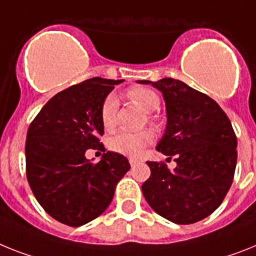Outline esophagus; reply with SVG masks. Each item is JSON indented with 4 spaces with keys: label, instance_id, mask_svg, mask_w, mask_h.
Masks as SVG:
<instances>
[{
    "label": "esophagus",
    "instance_id": "obj_1",
    "mask_svg": "<svg viewBox=\"0 0 256 256\" xmlns=\"http://www.w3.org/2000/svg\"><path fill=\"white\" fill-rule=\"evenodd\" d=\"M128 162H130V165H132V166H135V165H136L139 162V160H138V158H128Z\"/></svg>",
    "mask_w": 256,
    "mask_h": 256
}]
</instances>
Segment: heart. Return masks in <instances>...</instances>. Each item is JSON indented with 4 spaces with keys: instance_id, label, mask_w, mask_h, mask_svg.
<instances>
[{
    "instance_id": "heart-1",
    "label": "heart",
    "mask_w": 256,
    "mask_h": 256,
    "mask_svg": "<svg viewBox=\"0 0 256 256\" xmlns=\"http://www.w3.org/2000/svg\"><path fill=\"white\" fill-rule=\"evenodd\" d=\"M128 100L146 113L156 110L160 105V98L154 91L146 87H135L128 90ZM100 120L105 130H112L117 121V98L114 95L106 96L100 109ZM154 140V134L150 130L138 132H118L109 138L108 146L112 151L124 156H139L148 144Z\"/></svg>"
}]
</instances>
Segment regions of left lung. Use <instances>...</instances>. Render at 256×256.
<instances>
[{"instance_id": "1", "label": "left lung", "mask_w": 256, "mask_h": 256, "mask_svg": "<svg viewBox=\"0 0 256 256\" xmlns=\"http://www.w3.org/2000/svg\"><path fill=\"white\" fill-rule=\"evenodd\" d=\"M152 84L162 94L166 128L158 151L177 166L147 161L151 176L142 184L150 207L176 224H194L221 204L233 182L237 165V138L225 112L206 94L177 79Z\"/></svg>"}]
</instances>
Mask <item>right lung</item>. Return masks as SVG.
I'll list each match as a JSON object with an SVG mask.
<instances>
[{
    "mask_svg": "<svg viewBox=\"0 0 256 256\" xmlns=\"http://www.w3.org/2000/svg\"><path fill=\"white\" fill-rule=\"evenodd\" d=\"M121 80L91 78L49 100L31 122L26 140L30 188L46 214L68 226H80L102 214L117 184L130 169L128 158L105 152L94 164L88 148L102 150V102ZM105 151V150H104Z\"/></svg>",
    "mask_w": 256,
    "mask_h": 256,
    "instance_id": "right-lung-1",
    "label": "right lung"
}]
</instances>
